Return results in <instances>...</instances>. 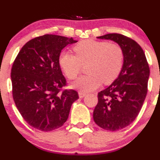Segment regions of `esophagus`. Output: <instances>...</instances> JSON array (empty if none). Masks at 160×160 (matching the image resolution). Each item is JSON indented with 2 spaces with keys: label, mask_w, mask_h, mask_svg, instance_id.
Wrapping results in <instances>:
<instances>
[{
  "label": "esophagus",
  "mask_w": 160,
  "mask_h": 160,
  "mask_svg": "<svg viewBox=\"0 0 160 160\" xmlns=\"http://www.w3.org/2000/svg\"><path fill=\"white\" fill-rule=\"evenodd\" d=\"M78 94H79V97H80V98H83V97L86 96L87 93H84V92H83V91H79Z\"/></svg>",
  "instance_id": "1"
}]
</instances>
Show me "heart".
I'll list each match as a JSON object with an SVG mask.
<instances>
[{
	"instance_id": "b5f03b06",
	"label": "heart",
	"mask_w": 160,
	"mask_h": 160,
	"mask_svg": "<svg viewBox=\"0 0 160 160\" xmlns=\"http://www.w3.org/2000/svg\"><path fill=\"white\" fill-rule=\"evenodd\" d=\"M75 55L68 52L61 53L59 62L69 79H74L88 63V74L79 77L72 83V88L89 92L99 88L102 83H112L120 73L124 63V52L117 44L88 39L81 41L73 47Z\"/></svg>"
}]
</instances>
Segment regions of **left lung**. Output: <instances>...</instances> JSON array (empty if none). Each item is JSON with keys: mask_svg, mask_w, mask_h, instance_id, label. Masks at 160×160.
I'll return each mask as SVG.
<instances>
[{"mask_svg": "<svg viewBox=\"0 0 160 160\" xmlns=\"http://www.w3.org/2000/svg\"><path fill=\"white\" fill-rule=\"evenodd\" d=\"M118 43L124 52V63L118 78L99 92L93 111L95 123L108 131L129 125L138 116L147 94L149 67L141 46L128 37L117 33L97 37Z\"/></svg>", "mask_w": 160, "mask_h": 160, "instance_id": "obj_1", "label": "left lung"}]
</instances>
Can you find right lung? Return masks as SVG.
Returning <instances> with one entry per match:
<instances>
[{"instance_id":"add662e5","label":"right lung","mask_w":160,"mask_h":160,"mask_svg":"<svg viewBox=\"0 0 160 160\" xmlns=\"http://www.w3.org/2000/svg\"><path fill=\"white\" fill-rule=\"evenodd\" d=\"M72 38L44 35L28 41L18 54L11 68L12 93L20 114L32 127L49 132L62 126L72 103L79 98L67 85L59 66L60 52Z\"/></svg>"}]
</instances>
